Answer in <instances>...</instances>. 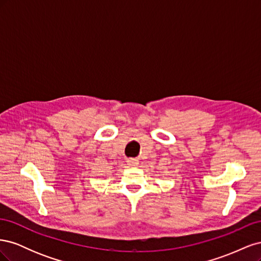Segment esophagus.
I'll use <instances>...</instances> for the list:
<instances>
[{
	"mask_svg": "<svg viewBox=\"0 0 261 261\" xmlns=\"http://www.w3.org/2000/svg\"><path fill=\"white\" fill-rule=\"evenodd\" d=\"M127 164L129 165V167H136V165H138V160L136 159H128L127 160Z\"/></svg>",
	"mask_w": 261,
	"mask_h": 261,
	"instance_id": "obj_1",
	"label": "esophagus"
}]
</instances>
